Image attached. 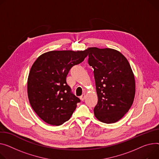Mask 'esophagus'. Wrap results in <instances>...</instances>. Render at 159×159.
I'll return each mask as SVG.
<instances>
[{
	"label": "esophagus",
	"instance_id": "34e87169",
	"mask_svg": "<svg viewBox=\"0 0 159 159\" xmlns=\"http://www.w3.org/2000/svg\"><path fill=\"white\" fill-rule=\"evenodd\" d=\"M85 98H86V94L84 93V94H82V96L80 97V100H81L82 101H83L84 99H85Z\"/></svg>",
	"mask_w": 159,
	"mask_h": 159
}]
</instances>
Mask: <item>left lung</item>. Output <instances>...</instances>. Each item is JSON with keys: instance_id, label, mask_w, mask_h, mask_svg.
<instances>
[{"instance_id": "8db88e82", "label": "left lung", "mask_w": 159, "mask_h": 159, "mask_svg": "<svg viewBox=\"0 0 159 159\" xmlns=\"http://www.w3.org/2000/svg\"><path fill=\"white\" fill-rule=\"evenodd\" d=\"M88 63L94 69L98 103L94 114L99 121L113 123L121 119L133 103L135 82L128 60L118 50L89 47Z\"/></svg>"}]
</instances>
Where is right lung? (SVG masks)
I'll return each instance as SVG.
<instances>
[{
  "instance_id": "right-lung-1",
  "label": "right lung",
  "mask_w": 159,
  "mask_h": 159,
  "mask_svg": "<svg viewBox=\"0 0 159 159\" xmlns=\"http://www.w3.org/2000/svg\"><path fill=\"white\" fill-rule=\"evenodd\" d=\"M85 50H54L39 56L27 79V94L32 108L47 123L59 126L70 120L80 99L66 83L70 68L87 57Z\"/></svg>"
}]
</instances>
